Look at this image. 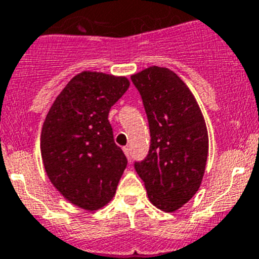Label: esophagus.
<instances>
[{
	"label": "esophagus",
	"mask_w": 259,
	"mask_h": 259,
	"mask_svg": "<svg viewBox=\"0 0 259 259\" xmlns=\"http://www.w3.org/2000/svg\"><path fill=\"white\" fill-rule=\"evenodd\" d=\"M122 151H124L125 156H126L127 158H130V150H129V147H124V148H122Z\"/></svg>",
	"instance_id": "obj_1"
}]
</instances>
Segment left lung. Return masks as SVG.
<instances>
[{
	"label": "left lung",
	"instance_id": "left-lung-1",
	"mask_svg": "<svg viewBox=\"0 0 259 259\" xmlns=\"http://www.w3.org/2000/svg\"><path fill=\"white\" fill-rule=\"evenodd\" d=\"M151 133L148 156L135 162L150 201L173 213L199 191L209 152L208 129L199 104L178 74L148 67L132 74Z\"/></svg>",
	"mask_w": 259,
	"mask_h": 259
}]
</instances>
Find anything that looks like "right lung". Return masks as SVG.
Returning a JSON list of instances; mask_svg holds the SVG:
<instances>
[{
	"label": "right lung",
	"mask_w": 259,
	"mask_h": 259,
	"mask_svg": "<svg viewBox=\"0 0 259 259\" xmlns=\"http://www.w3.org/2000/svg\"><path fill=\"white\" fill-rule=\"evenodd\" d=\"M129 86L125 76L81 72L55 98L44 121L39 148L46 174L67 201L83 210L108 204L126 167L108 113Z\"/></svg>",
	"instance_id": "add662e5"
}]
</instances>
